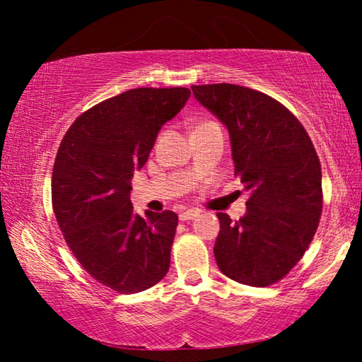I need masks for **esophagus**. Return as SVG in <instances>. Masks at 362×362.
Wrapping results in <instances>:
<instances>
[{
    "label": "esophagus",
    "mask_w": 362,
    "mask_h": 362,
    "mask_svg": "<svg viewBox=\"0 0 362 362\" xmlns=\"http://www.w3.org/2000/svg\"><path fill=\"white\" fill-rule=\"evenodd\" d=\"M197 216H199V211L187 209V211H185V212H181L180 219H181V221H192V219H196Z\"/></svg>",
    "instance_id": "1"
}]
</instances>
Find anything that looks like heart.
<instances>
[{"instance_id": "1", "label": "heart", "mask_w": 362, "mask_h": 362, "mask_svg": "<svg viewBox=\"0 0 362 362\" xmlns=\"http://www.w3.org/2000/svg\"><path fill=\"white\" fill-rule=\"evenodd\" d=\"M204 123H212V122H204ZM204 123H201V125H204Z\"/></svg>"}]
</instances>
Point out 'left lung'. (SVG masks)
<instances>
[{"mask_svg":"<svg viewBox=\"0 0 362 362\" xmlns=\"http://www.w3.org/2000/svg\"><path fill=\"white\" fill-rule=\"evenodd\" d=\"M191 88L229 130L234 175L250 192L239 221L217 214V267L239 284L274 285L298 264L318 229L320 158L298 118L275 98L234 83Z\"/></svg>","mask_w":362,"mask_h":362,"instance_id":"8db88e82","label":"left lung"}]
</instances>
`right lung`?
I'll return each mask as SVG.
<instances>
[{"label":"right lung","instance_id":"1","mask_svg":"<svg viewBox=\"0 0 362 362\" xmlns=\"http://www.w3.org/2000/svg\"><path fill=\"white\" fill-rule=\"evenodd\" d=\"M189 95L186 87L132 88L77 117L59 146L52 170L57 224L83 270L118 293L150 288L170 270L176 212L136 214L130 181Z\"/></svg>","mask_w":362,"mask_h":362}]
</instances>
